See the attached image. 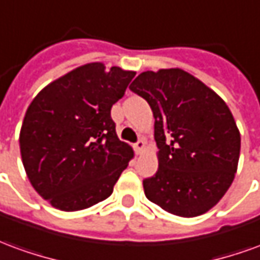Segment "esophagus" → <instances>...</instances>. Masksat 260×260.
<instances>
[{
  "label": "esophagus",
  "mask_w": 260,
  "mask_h": 260,
  "mask_svg": "<svg viewBox=\"0 0 260 260\" xmlns=\"http://www.w3.org/2000/svg\"><path fill=\"white\" fill-rule=\"evenodd\" d=\"M145 149H146V142H145V139H141V141H138V143H135V152L138 154H142V153L145 152Z\"/></svg>",
  "instance_id": "obj_1"
}]
</instances>
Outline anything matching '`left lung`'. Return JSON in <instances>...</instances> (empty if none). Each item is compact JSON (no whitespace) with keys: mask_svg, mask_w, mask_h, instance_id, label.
I'll return each mask as SVG.
<instances>
[{"mask_svg":"<svg viewBox=\"0 0 260 260\" xmlns=\"http://www.w3.org/2000/svg\"><path fill=\"white\" fill-rule=\"evenodd\" d=\"M129 89L154 117L158 169L143 180L146 198L180 217L209 212L229 191L240 160L241 135L229 106L180 68L142 72Z\"/></svg>","mask_w":260,"mask_h":260,"instance_id":"8db88e82","label":"left lung"}]
</instances>
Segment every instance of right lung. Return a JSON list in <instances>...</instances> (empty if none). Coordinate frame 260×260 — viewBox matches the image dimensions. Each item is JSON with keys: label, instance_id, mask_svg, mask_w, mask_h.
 Returning <instances> with one entry per match:
<instances>
[{"label": "right lung", "instance_id": "right-lung-1", "mask_svg": "<svg viewBox=\"0 0 260 260\" xmlns=\"http://www.w3.org/2000/svg\"><path fill=\"white\" fill-rule=\"evenodd\" d=\"M136 72L90 62L39 91L19 134L31 186L55 209L76 212L107 199L134 157L121 142L111 107Z\"/></svg>", "mask_w": 260, "mask_h": 260}]
</instances>
